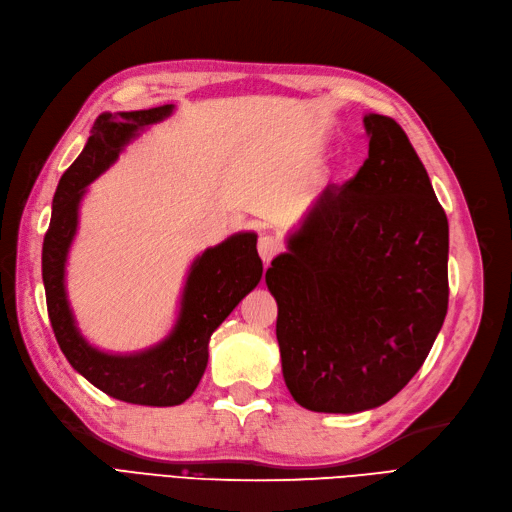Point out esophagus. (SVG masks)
Masks as SVG:
<instances>
[{
  "label": "esophagus",
  "instance_id": "esophagus-1",
  "mask_svg": "<svg viewBox=\"0 0 512 512\" xmlns=\"http://www.w3.org/2000/svg\"><path fill=\"white\" fill-rule=\"evenodd\" d=\"M280 252H282V243L275 237H271V234H262V237L258 239V254H260L262 262H267V265Z\"/></svg>",
  "mask_w": 512,
  "mask_h": 512
}]
</instances>
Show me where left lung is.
<instances>
[{
  "instance_id": "8db88e82",
  "label": "left lung",
  "mask_w": 512,
  "mask_h": 512,
  "mask_svg": "<svg viewBox=\"0 0 512 512\" xmlns=\"http://www.w3.org/2000/svg\"><path fill=\"white\" fill-rule=\"evenodd\" d=\"M364 127L362 168L323 189L265 275L286 388L310 411L388 403L448 312V217L400 124L368 114Z\"/></svg>"
}]
</instances>
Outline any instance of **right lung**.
<instances>
[{"instance_id": "right-lung-1", "label": "right lung", "mask_w": 512, "mask_h": 512, "mask_svg": "<svg viewBox=\"0 0 512 512\" xmlns=\"http://www.w3.org/2000/svg\"><path fill=\"white\" fill-rule=\"evenodd\" d=\"M172 109L174 105H161L140 112H105L96 118L86 148L55 189L51 224L43 243L47 312L62 353L94 388L124 403L148 407L181 405L193 394L209 362L213 331L262 278L256 234H232L193 260L176 325L155 347L142 353L112 355L94 349L79 334L64 288V267L77 232L79 202L94 178L118 159L122 146L150 124L168 118Z\"/></svg>"}]
</instances>
